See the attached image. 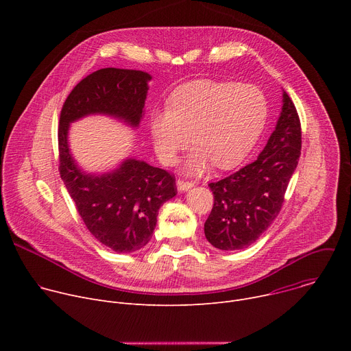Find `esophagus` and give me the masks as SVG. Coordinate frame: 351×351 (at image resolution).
Listing matches in <instances>:
<instances>
[{"mask_svg":"<svg viewBox=\"0 0 351 351\" xmlns=\"http://www.w3.org/2000/svg\"><path fill=\"white\" fill-rule=\"evenodd\" d=\"M176 186H178V190H179V191H187L189 189H191V187L194 186V183H193V182H189V180L178 179Z\"/></svg>","mask_w":351,"mask_h":351,"instance_id":"esophagus-1","label":"esophagus"}]
</instances>
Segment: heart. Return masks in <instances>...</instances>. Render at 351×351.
<instances>
[{
    "instance_id": "obj_1",
    "label": "heart",
    "mask_w": 351,
    "mask_h": 351,
    "mask_svg": "<svg viewBox=\"0 0 351 351\" xmlns=\"http://www.w3.org/2000/svg\"><path fill=\"white\" fill-rule=\"evenodd\" d=\"M267 119L263 93L250 84L197 79L169 95V108L149 115V133L160 160L172 165L190 144L197 145L186 172L203 173L211 164L228 171L252 152Z\"/></svg>"
}]
</instances>
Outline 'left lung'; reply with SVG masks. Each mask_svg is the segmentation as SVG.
Returning <instances> with one entry per match:
<instances>
[{
	"label": "left lung",
	"instance_id": "8db88e82",
	"mask_svg": "<svg viewBox=\"0 0 351 351\" xmlns=\"http://www.w3.org/2000/svg\"><path fill=\"white\" fill-rule=\"evenodd\" d=\"M282 103L275 130L258 158L208 184L214 207L204 223V233L215 248L240 250L253 244L282 208L302 152V125L286 91Z\"/></svg>",
	"mask_w": 351,
	"mask_h": 351
}]
</instances>
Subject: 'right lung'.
Segmentation results:
<instances>
[{
    "instance_id": "right-lung-1",
    "label": "right lung",
    "mask_w": 351,
    "mask_h": 351,
    "mask_svg": "<svg viewBox=\"0 0 351 351\" xmlns=\"http://www.w3.org/2000/svg\"><path fill=\"white\" fill-rule=\"evenodd\" d=\"M152 75L104 68L80 80L65 99L58 129L60 175L88 232L115 253H132L153 236L160 207L176 195L175 176L144 161L128 158L107 173L93 175L75 162L69 125L101 114L137 128Z\"/></svg>"
}]
</instances>
